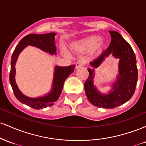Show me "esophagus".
<instances>
[{
  "mask_svg": "<svg viewBox=\"0 0 146 146\" xmlns=\"http://www.w3.org/2000/svg\"><path fill=\"white\" fill-rule=\"evenodd\" d=\"M84 65V62L82 60H78L76 63H75V68H78L81 66H82Z\"/></svg>",
  "mask_w": 146,
  "mask_h": 146,
  "instance_id": "1",
  "label": "esophagus"
}]
</instances>
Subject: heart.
I'll use <instances>...</instances> for the list:
<instances>
[{
    "label": "heart",
    "instance_id": "1",
    "mask_svg": "<svg viewBox=\"0 0 146 146\" xmlns=\"http://www.w3.org/2000/svg\"><path fill=\"white\" fill-rule=\"evenodd\" d=\"M104 44L101 37L91 36L75 42L72 46L73 50L77 53H86L91 52L93 55H97L102 51Z\"/></svg>",
    "mask_w": 146,
    "mask_h": 146
}]
</instances>
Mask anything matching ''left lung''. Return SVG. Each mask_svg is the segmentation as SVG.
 <instances>
[{
  "label": "left lung",
  "mask_w": 146,
  "mask_h": 146,
  "mask_svg": "<svg viewBox=\"0 0 146 146\" xmlns=\"http://www.w3.org/2000/svg\"><path fill=\"white\" fill-rule=\"evenodd\" d=\"M109 33L111 36L109 46L90 64L92 67L98 68L110 54L119 59V75L113 85V90L108 94L98 91L93 84L94 68H88L89 75L84 84L88 101L95 106L104 108H114L128 102L135 93L138 79L136 57L131 46L117 31H109Z\"/></svg>",
  "instance_id": "1"
}]
</instances>
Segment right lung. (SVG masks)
I'll return each instance as SVG.
<instances>
[{
    "instance_id": "obj_1",
    "label": "right lung",
    "mask_w": 146,
    "mask_h": 146,
    "mask_svg": "<svg viewBox=\"0 0 146 146\" xmlns=\"http://www.w3.org/2000/svg\"><path fill=\"white\" fill-rule=\"evenodd\" d=\"M56 33H48L45 34H29L26 36L17 44L15 48L11 60V71L9 73V82L12 87L13 91L21 103L29 106L34 109H41L46 106H51L54 104L61 95L65 80L73 73L75 65L68 66H56L53 75L52 89L48 94L38 98H31L25 96L21 93L15 81L16 69L15 65L20 53L27 45L36 46L43 51L51 55H56V46H55V36Z\"/></svg>"
}]
</instances>
